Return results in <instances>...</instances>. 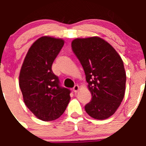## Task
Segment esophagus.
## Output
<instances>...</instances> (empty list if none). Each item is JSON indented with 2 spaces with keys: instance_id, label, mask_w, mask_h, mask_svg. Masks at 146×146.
I'll return each mask as SVG.
<instances>
[{
  "instance_id": "1",
  "label": "esophagus",
  "mask_w": 146,
  "mask_h": 146,
  "mask_svg": "<svg viewBox=\"0 0 146 146\" xmlns=\"http://www.w3.org/2000/svg\"><path fill=\"white\" fill-rule=\"evenodd\" d=\"M78 90H79V86H78V85H75V86L73 88V90L75 92H77L78 91Z\"/></svg>"
}]
</instances>
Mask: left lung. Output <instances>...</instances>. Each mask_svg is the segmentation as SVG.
<instances>
[{
  "mask_svg": "<svg viewBox=\"0 0 146 146\" xmlns=\"http://www.w3.org/2000/svg\"><path fill=\"white\" fill-rule=\"evenodd\" d=\"M71 47L83 68L92 95L85 111L94 119L109 118L124 97L126 76L123 61L110 44L98 36L74 39Z\"/></svg>",
  "mask_w": 146,
  "mask_h": 146,
  "instance_id": "8db88e82",
  "label": "left lung"
}]
</instances>
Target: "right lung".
Returning a JSON list of instances; mask_svg holds the SVG:
<instances>
[{"mask_svg": "<svg viewBox=\"0 0 146 146\" xmlns=\"http://www.w3.org/2000/svg\"><path fill=\"white\" fill-rule=\"evenodd\" d=\"M64 40L42 36L33 44L24 60L19 85L27 108L44 121L59 118L70 101V90L61 86L51 70Z\"/></svg>", "mask_w": 146, "mask_h": 146, "instance_id": "1", "label": "right lung"}]
</instances>
